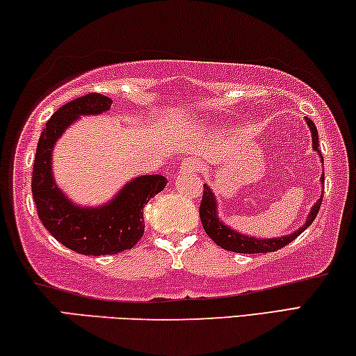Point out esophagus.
<instances>
[{
    "mask_svg": "<svg viewBox=\"0 0 356 356\" xmlns=\"http://www.w3.org/2000/svg\"><path fill=\"white\" fill-rule=\"evenodd\" d=\"M200 168V164L195 159H184L179 165V172L181 173H192L197 172Z\"/></svg>",
    "mask_w": 356,
    "mask_h": 356,
    "instance_id": "esophagus-1",
    "label": "esophagus"
}]
</instances>
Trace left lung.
Returning a JSON list of instances; mask_svg holds the SVG:
<instances>
[{
  "label": "left lung",
  "instance_id": "8db88e82",
  "mask_svg": "<svg viewBox=\"0 0 356 356\" xmlns=\"http://www.w3.org/2000/svg\"><path fill=\"white\" fill-rule=\"evenodd\" d=\"M305 121L307 127H309L311 136H312V149L317 151L320 157V162L323 164V157L318 151V132L316 124L305 116ZM325 175L322 173L320 177V184H325L323 181ZM322 197H323V189L322 194H320V199L314 203L311 207L309 213L305 219V222L296 229L295 232H290L289 235H281V236H273V238H255L246 235V233H241L233 229L229 224H225L219 216V202L216 199V194H214L213 188H209V184H203V199L200 205V220L203 229H205L207 235L211 238V240L225 250H232V252H240V254H261V252H275V250L287 246L289 243H292L296 236H300L302 232H305L307 227L312 224V220L316 219L320 205H322Z\"/></svg>",
  "mask_w": 356,
  "mask_h": 356
}]
</instances>
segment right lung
<instances>
[{"label": "right lung", "mask_w": 356, "mask_h": 356, "mask_svg": "<svg viewBox=\"0 0 356 356\" xmlns=\"http://www.w3.org/2000/svg\"><path fill=\"white\" fill-rule=\"evenodd\" d=\"M112 99L97 92L64 104L47 121L39 137L31 191L40 222L51 236L83 255H110L132 249L143 236V208L167 186L162 175H138L112 199L80 205L55 181L54 148L67 127L81 116H97L112 107Z\"/></svg>", "instance_id": "obj_1"}]
</instances>
